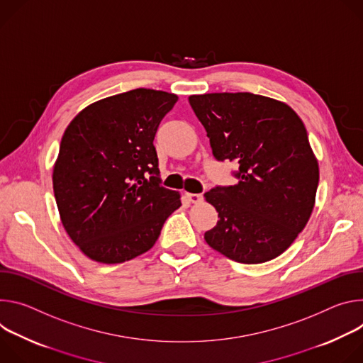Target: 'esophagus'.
<instances>
[{
  "mask_svg": "<svg viewBox=\"0 0 363 363\" xmlns=\"http://www.w3.org/2000/svg\"><path fill=\"white\" fill-rule=\"evenodd\" d=\"M186 197H187L189 202H191V203H200L203 200V196L199 194V193H186Z\"/></svg>",
  "mask_w": 363,
  "mask_h": 363,
  "instance_id": "34e87169",
  "label": "esophagus"
}]
</instances>
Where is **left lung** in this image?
I'll use <instances>...</instances> for the list:
<instances>
[{"label": "left lung", "instance_id": "obj_1", "mask_svg": "<svg viewBox=\"0 0 363 363\" xmlns=\"http://www.w3.org/2000/svg\"><path fill=\"white\" fill-rule=\"evenodd\" d=\"M216 160L239 163L238 183L205 193L219 213L211 248L242 264L283 254L306 228L318 163L300 116L286 102L250 92L190 95Z\"/></svg>", "mask_w": 363, "mask_h": 363}]
</instances>
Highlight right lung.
<instances>
[{"instance_id": "add662e5", "label": "right lung", "mask_w": 363, "mask_h": 363, "mask_svg": "<svg viewBox=\"0 0 363 363\" xmlns=\"http://www.w3.org/2000/svg\"><path fill=\"white\" fill-rule=\"evenodd\" d=\"M177 99L138 88L88 105L67 125L53 191L65 230L92 261L121 264L147 252L182 206L179 191L160 186L152 144Z\"/></svg>"}]
</instances>
